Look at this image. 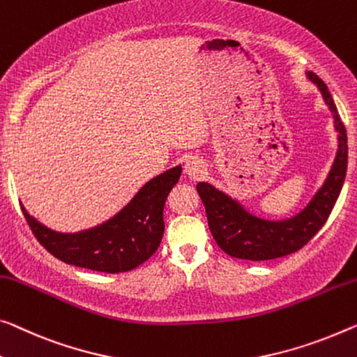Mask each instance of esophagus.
<instances>
[{"mask_svg":"<svg viewBox=\"0 0 357 357\" xmlns=\"http://www.w3.org/2000/svg\"><path fill=\"white\" fill-rule=\"evenodd\" d=\"M202 172H204V162H202L199 158H188L185 161V174L191 178L201 177Z\"/></svg>","mask_w":357,"mask_h":357,"instance_id":"1","label":"esophagus"}]
</instances>
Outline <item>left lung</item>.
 <instances>
[{"label":"left lung","instance_id":"8db88e82","mask_svg":"<svg viewBox=\"0 0 357 357\" xmlns=\"http://www.w3.org/2000/svg\"><path fill=\"white\" fill-rule=\"evenodd\" d=\"M306 79L317 87L332 114L337 151L327 177L303 209L286 218H265L250 212L238 197L209 182L196 185L204 202L207 223L218 248L236 259L261 261L294 254L308 243L331 215L342 191L348 167V137L327 86L312 71Z\"/></svg>","mask_w":357,"mask_h":357}]
</instances>
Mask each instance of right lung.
<instances>
[{
    "instance_id": "1",
    "label": "right lung",
    "mask_w": 357,
    "mask_h": 357,
    "mask_svg": "<svg viewBox=\"0 0 357 357\" xmlns=\"http://www.w3.org/2000/svg\"><path fill=\"white\" fill-rule=\"evenodd\" d=\"M180 175V164L167 169L148 180L108 220L75 233L56 231L30 215L22 202L20 207L36 239L59 260L94 271L124 273L142 265L160 248L164 204Z\"/></svg>"
}]
</instances>
